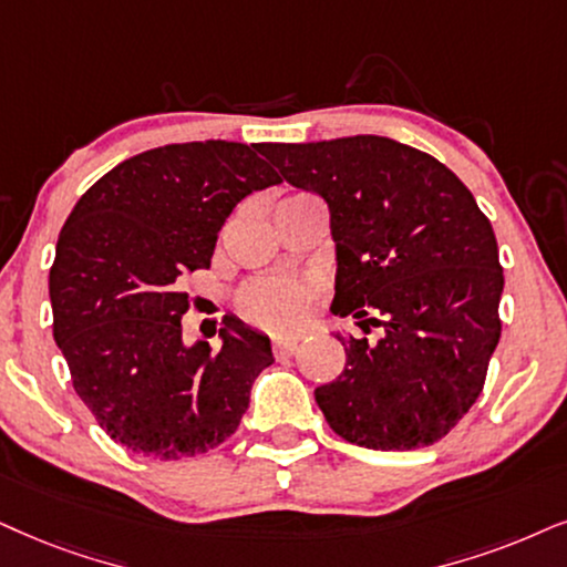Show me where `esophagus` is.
<instances>
[{
  "label": "esophagus",
  "instance_id": "obj_1",
  "mask_svg": "<svg viewBox=\"0 0 567 567\" xmlns=\"http://www.w3.org/2000/svg\"><path fill=\"white\" fill-rule=\"evenodd\" d=\"M298 337H275V342H271V350H275L277 358H285V355H292L298 350Z\"/></svg>",
  "mask_w": 567,
  "mask_h": 567
}]
</instances>
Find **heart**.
<instances>
[{"mask_svg": "<svg viewBox=\"0 0 567 567\" xmlns=\"http://www.w3.org/2000/svg\"><path fill=\"white\" fill-rule=\"evenodd\" d=\"M308 298H311V285L288 277H267L243 290L240 306L248 319L264 327L285 329L303 317Z\"/></svg>", "mask_w": 567, "mask_h": 567, "instance_id": "obj_1", "label": "heart"}]
</instances>
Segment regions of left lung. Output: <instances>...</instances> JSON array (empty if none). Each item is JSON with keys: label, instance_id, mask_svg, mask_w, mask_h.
<instances>
[{"label": "left lung", "instance_id": "8db88e82", "mask_svg": "<svg viewBox=\"0 0 567 567\" xmlns=\"http://www.w3.org/2000/svg\"><path fill=\"white\" fill-rule=\"evenodd\" d=\"M282 181L324 198L346 369L313 390L327 424L369 450H419L482 395L505 277L489 219L442 162L384 135L259 143Z\"/></svg>", "mask_w": 567, "mask_h": 567}]
</instances>
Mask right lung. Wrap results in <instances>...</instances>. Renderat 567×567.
Here are the masks:
<instances>
[{
	"mask_svg": "<svg viewBox=\"0 0 567 567\" xmlns=\"http://www.w3.org/2000/svg\"><path fill=\"white\" fill-rule=\"evenodd\" d=\"M277 183L259 143H169L120 162L70 212L49 271L54 342L78 398L123 447L181 461L240 426L275 363L269 337L230 319L219 350L188 346L181 279L209 269L235 206Z\"/></svg>",
	"mask_w": 567,
	"mask_h": 567,
	"instance_id": "1",
	"label": "right lung"
}]
</instances>
